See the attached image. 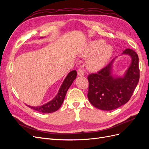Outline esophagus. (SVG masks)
I'll return each mask as SVG.
<instances>
[{"label": "esophagus", "instance_id": "34e87169", "mask_svg": "<svg viewBox=\"0 0 149 149\" xmlns=\"http://www.w3.org/2000/svg\"><path fill=\"white\" fill-rule=\"evenodd\" d=\"M78 74L79 76H84V71L83 69L79 68L78 70Z\"/></svg>", "mask_w": 149, "mask_h": 149}]
</instances>
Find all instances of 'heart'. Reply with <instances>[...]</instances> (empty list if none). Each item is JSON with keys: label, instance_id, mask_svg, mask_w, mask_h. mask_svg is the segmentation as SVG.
<instances>
[{"label": "heart", "instance_id": "heart-1", "mask_svg": "<svg viewBox=\"0 0 149 149\" xmlns=\"http://www.w3.org/2000/svg\"><path fill=\"white\" fill-rule=\"evenodd\" d=\"M104 43V40H98L90 42L85 47L83 56H91L87 61V66L90 70L96 71L101 70L111 58L113 48L109 45Z\"/></svg>", "mask_w": 149, "mask_h": 149}]
</instances>
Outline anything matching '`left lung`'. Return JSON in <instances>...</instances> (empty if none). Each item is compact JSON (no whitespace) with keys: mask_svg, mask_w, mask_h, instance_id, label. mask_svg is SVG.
<instances>
[{"mask_svg":"<svg viewBox=\"0 0 149 149\" xmlns=\"http://www.w3.org/2000/svg\"><path fill=\"white\" fill-rule=\"evenodd\" d=\"M123 54L132 58L131 65L123 77L114 78L111 75L112 60L96 73L89 74L88 97L95 107L103 111L113 110L127 103L136 89L140 77L137 53L126 48Z\"/></svg>","mask_w":149,"mask_h":149,"instance_id":"1","label":"left lung"}]
</instances>
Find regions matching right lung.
<instances>
[{
	"label": "right lung",
	"mask_w": 149,
	"mask_h": 149,
	"mask_svg": "<svg viewBox=\"0 0 149 149\" xmlns=\"http://www.w3.org/2000/svg\"><path fill=\"white\" fill-rule=\"evenodd\" d=\"M76 75H77V72L75 70L71 71L68 74L63 83L58 94L52 101L41 106H28L30 107L31 109L42 112V113H52V112L56 111L61 107L63 102L65 100L68 89H69L71 84L73 83V81L76 78Z\"/></svg>",
	"instance_id": "add662e5"
}]
</instances>
